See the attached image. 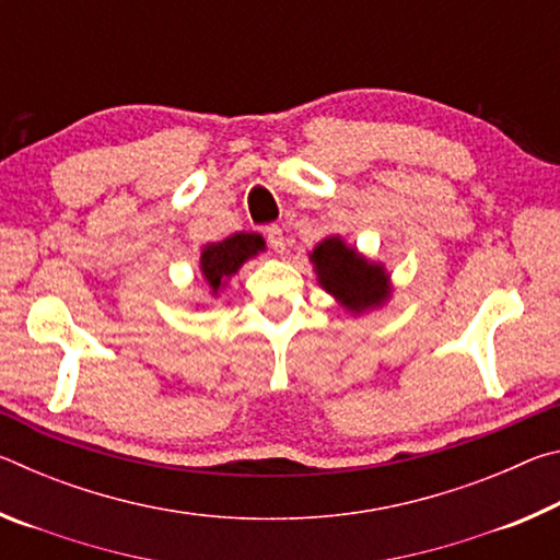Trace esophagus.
<instances>
[{
	"label": "esophagus",
	"mask_w": 560,
	"mask_h": 560,
	"mask_svg": "<svg viewBox=\"0 0 560 560\" xmlns=\"http://www.w3.org/2000/svg\"><path fill=\"white\" fill-rule=\"evenodd\" d=\"M267 242H269V246L277 254H281L283 249H287V240H283V232H281V226H277V224H271V226H267Z\"/></svg>",
	"instance_id": "obj_1"
}]
</instances>
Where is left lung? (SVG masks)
Returning a JSON list of instances; mask_svg holds the SVG:
<instances>
[{
	"instance_id": "obj_1",
	"label": "left lung",
	"mask_w": 560,
	"mask_h": 560,
	"mask_svg": "<svg viewBox=\"0 0 560 560\" xmlns=\"http://www.w3.org/2000/svg\"><path fill=\"white\" fill-rule=\"evenodd\" d=\"M318 283L353 314L381 306L390 293L387 273L381 264H371L355 249L346 246L340 236H328L311 252Z\"/></svg>"
}]
</instances>
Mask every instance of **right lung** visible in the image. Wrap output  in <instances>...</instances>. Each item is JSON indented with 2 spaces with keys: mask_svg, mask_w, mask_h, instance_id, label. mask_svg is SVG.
<instances>
[{
  "mask_svg": "<svg viewBox=\"0 0 560 560\" xmlns=\"http://www.w3.org/2000/svg\"><path fill=\"white\" fill-rule=\"evenodd\" d=\"M259 252H264V240L259 234H252V232H236L222 242L207 244L200 257L202 277L207 283H210V289L217 293L232 273L240 271V267L246 259L257 257Z\"/></svg>",
  "mask_w": 560,
  "mask_h": 560,
  "instance_id": "add662e5",
  "label": "right lung"
}]
</instances>
